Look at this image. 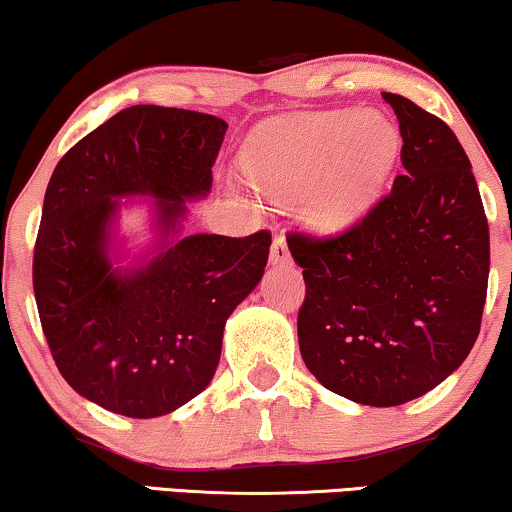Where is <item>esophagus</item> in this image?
I'll use <instances>...</instances> for the list:
<instances>
[{
  "label": "esophagus",
  "instance_id": "esophagus-1",
  "mask_svg": "<svg viewBox=\"0 0 512 512\" xmlns=\"http://www.w3.org/2000/svg\"><path fill=\"white\" fill-rule=\"evenodd\" d=\"M270 263L272 265H289L291 263V254L289 247H286V240L282 235H277L272 240V249H270Z\"/></svg>",
  "mask_w": 512,
  "mask_h": 512
}]
</instances>
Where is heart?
<instances>
[{"mask_svg":"<svg viewBox=\"0 0 512 512\" xmlns=\"http://www.w3.org/2000/svg\"><path fill=\"white\" fill-rule=\"evenodd\" d=\"M401 132L366 109L314 111L282 118L258 132L244 172L270 200H300L305 221L319 233H342L366 216L401 156ZM228 193L247 198L240 184Z\"/></svg>","mask_w":512,"mask_h":512,"instance_id":"obj_1","label":"heart"}]
</instances>
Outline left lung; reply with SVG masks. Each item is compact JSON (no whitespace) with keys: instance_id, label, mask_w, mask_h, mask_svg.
Wrapping results in <instances>:
<instances>
[{"instance_id":"obj_1","label":"left lung","mask_w":512,"mask_h":512,"mask_svg":"<svg viewBox=\"0 0 512 512\" xmlns=\"http://www.w3.org/2000/svg\"><path fill=\"white\" fill-rule=\"evenodd\" d=\"M401 128L403 174L338 237L291 235L305 277L298 345L333 394L373 408L424 396L480 333L489 228L471 160L447 125L384 93Z\"/></svg>"}]
</instances>
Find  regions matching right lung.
Segmentation results:
<instances>
[{"label":"right lung","instance_id":"obj_1","mask_svg":"<svg viewBox=\"0 0 512 512\" xmlns=\"http://www.w3.org/2000/svg\"><path fill=\"white\" fill-rule=\"evenodd\" d=\"M228 123L135 104L72 146L48 181L32 282L69 387L116 415H170L212 382L223 328L261 282L272 237L184 235ZM146 197L152 244L130 255L117 216Z\"/></svg>","mask_w":512,"mask_h":512}]
</instances>
